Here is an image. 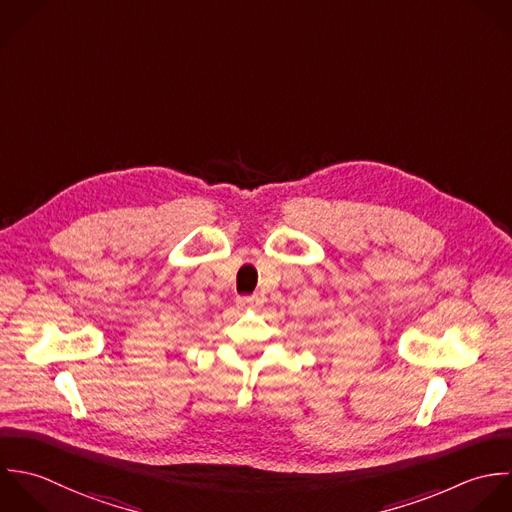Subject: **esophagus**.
Here are the masks:
<instances>
[{
    "label": "esophagus",
    "instance_id": "1",
    "mask_svg": "<svg viewBox=\"0 0 512 512\" xmlns=\"http://www.w3.org/2000/svg\"><path fill=\"white\" fill-rule=\"evenodd\" d=\"M261 303V299L257 295H249V297H239L237 305L239 307H257Z\"/></svg>",
    "mask_w": 512,
    "mask_h": 512
}]
</instances>
